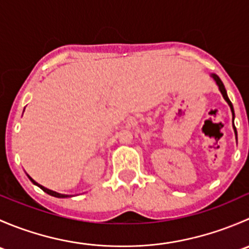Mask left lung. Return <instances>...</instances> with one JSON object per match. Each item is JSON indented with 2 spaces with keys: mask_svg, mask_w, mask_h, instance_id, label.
I'll list each match as a JSON object with an SVG mask.
<instances>
[{
  "mask_svg": "<svg viewBox=\"0 0 249 249\" xmlns=\"http://www.w3.org/2000/svg\"><path fill=\"white\" fill-rule=\"evenodd\" d=\"M211 77H212L213 79H214L215 84H217V85H218V88H219V91L222 92L223 97H224V100H225V101L228 102V105H229L230 109H231V113H232V127H233V132H235V137H236V141H237V131H236V127H235V125H233V118H235V113H233V107H232V104H231V101H230V100H229V97H228L227 90H225V87H224V84H223V82H222V80H220V78L218 77L217 74H214V73H211Z\"/></svg>",
  "mask_w": 249,
  "mask_h": 249,
  "instance_id": "1",
  "label": "left lung"
}]
</instances>
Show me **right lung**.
Listing matches in <instances>:
<instances>
[{
    "mask_svg": "<svg viewBox=\"0 0 249 249\" xmlns=\"http://www.w3.org/2000/svg\"><path fill=\"white\" fill-rule=\"evenodd\" d=\"M27 177H29V179L31 180V182L34 183L35 185H37V187H39V188H41L42 190H43V192H46L47 194L52 195V196H55V197H60V199H65V197H71V196H72V195H67V194H60V193H56V192H54V190H50V189H48V188L43 187V185L38 184V183H37L36 180H35V179H32V178L30 177L29 175H27Z\"/></svg>",
    "mask_w": 249,
    "mask_h": 249,
    "instance_id": "right-lung-1",
    "label": "right lung"
}]
</instances>
